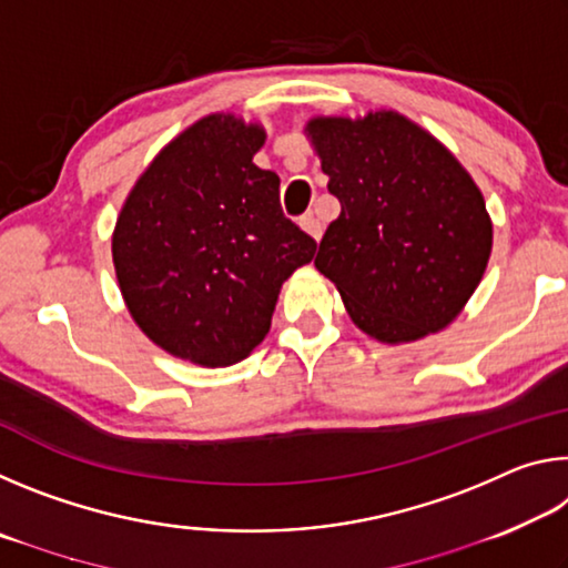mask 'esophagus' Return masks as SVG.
I'll list each match as a JSON object with an SVG mask.
<instances>
[{
	"label": "esophagus",
	"instance_id": "obj_1",
	"mask_svg": "<svg viewBox=\"0 0 568 568\" xmlns=\"http://www.w3.org/2000/svg\"><path fill=\"white\" fill-rule=\"evenodd\" d=\"M301 227L305 230L307 235L315 237V240H321V237H323V223H321V220L315 217L313 213H307V215H303V217H301Z\"/></svg>",
	"mask_w": 568,
	"mask_h": 568
}]
</instances>
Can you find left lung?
<instances>
[{"label": "left lung", "mask_w": 568, "mask_h": 568, "mask_svg": "<svg viewBox=\"0 0 568 568\" xmlns=\"http://www.w3.org/2000/svg\"><path fill=\"white\" fill-rule=\"evenodd\" d=\"M341 215L315 267L338 287L353 323L408 343L456 318L491 255V220L468 172L396 112L307 124Z\"/></svg>", "instance_id": "obj_1"}]
</instances>
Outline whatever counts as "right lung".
Instances as JSON below:
<instances>
[{
    "instance_id": "1",
    "label": "right lung",
    "mask_w": 568,
    "mask_h": 568,
    "mask_svg": "<svg viewBox=\"0 0 568 568\" xmlns=\"http://www.w3.org/2000/svg\"><path fill=\"white\" fill-rule=\"evenodd\" d=\"M265 132L210 114L160 152L130 192L112 261L132 318L160 348L233 365L271 331L277 293L318 243L281 207V178L253 165Z\"/></svg>"
}]
</instances>
